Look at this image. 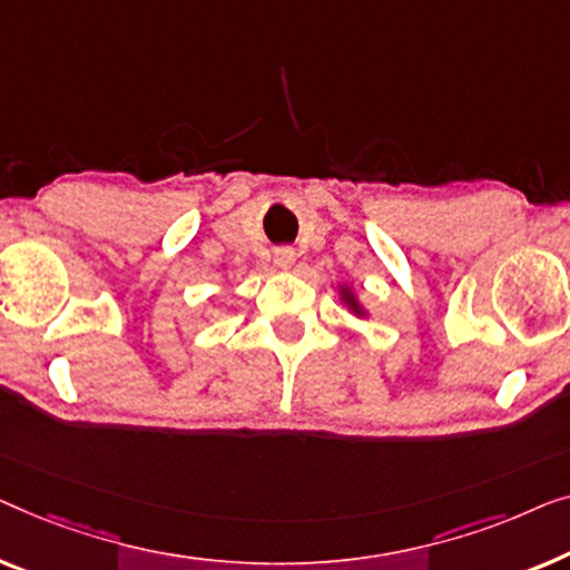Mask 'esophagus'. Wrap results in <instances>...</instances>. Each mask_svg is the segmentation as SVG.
I'll return each instance as SVG.
<instances>
[{
    "mask_svg": "<svg viewBox=\"0 0 570 570\" xmlns=\"http://www.w3.org/2000/svg\"><path fill=\"white\" fill-rule=\"evenodd\" d=\"M274 261H276L278 268H292L294 261H296V255H294L292 247H282V250H276Z\"/></svg>",
    "mask_w": 570,
    "mask_h": 570,
    "instance_id": "esophagus-1",
    "label": "esophagus"
}]
</instances>
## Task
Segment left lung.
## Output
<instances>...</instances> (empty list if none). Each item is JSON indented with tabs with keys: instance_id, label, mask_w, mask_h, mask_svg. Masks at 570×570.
<instances>
[{
	"instance_id": "obj_1",
	"label": "left lung",
	"mask_w": 570,
	"mask_h": 570,
	"mask_svg": "<svg viewBox=\"0 0 570 570\" xmlns=\"http://www.w3.org/2000/svg\"><path fill=\"white\" fill-rule=\"evenodd\" d=\"M338 292H341V299L346 302V307L354 312V315H358V317H364V307L362 304H358V299H356V294L351 292L348 286H338Z\"/></svg>"
}]
</instances>
